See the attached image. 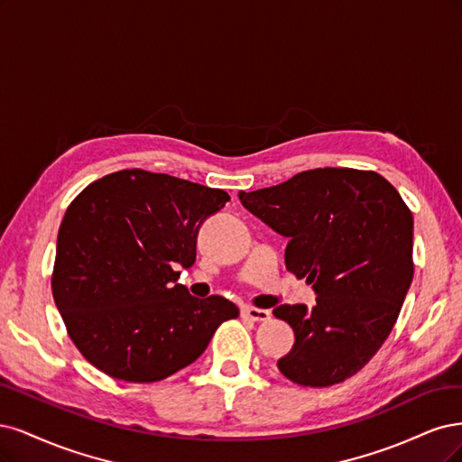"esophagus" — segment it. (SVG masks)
<instances>
[{
    "instance_id": "esophagus-1",
    "label": "esophagus",
    "mask_w": 462,
    "mask_h": 462,
    "mask_svg": "<svg viewBox=\"0 0 462 462\" xmlns=\"http://www.w3.org/2000/svg\"><path fill=\"white\" fill-rule=\"evenodd\" d=\"M242 317L253 320V322H264L271 319V310L266 309H255V307H244L242 309Z\"/></svg>"
}]
</instances>
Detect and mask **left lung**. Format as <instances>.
Masks as SVG:
<instances>
[{
	"label": "left lung",
	"instance_id": "left-lung-1",
	"mask_svg": "<svg viewBox=\"0 0 462 462\" xmlns=\"http://www.w3.org/2000/svg\"><path fill=\"white\" fill-rule=\"evenodd\" d=\"M242 205L288 237L286 269L307 278L317 305L273 312L295 334L278 368L326 388L356 374L390 336L412 282V215L383 176L315 169L278 186L240 191Z\"/></svg>",
	"mask_w": 462,
	"mask_h": 462
}]
</instances>
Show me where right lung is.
<instances>
[{"instance_id":"obj_1","label":"right lung","mask_w":462,"mask_h":462,"mask_svg":"<svg viewBox=\"0 0 462 462\" xmlns=\"http://www.w3.org/2000/svg\"><path fill=\"white\" fill-rule=\"evenodd\" d=\"M226 191L140 169L82 189L57 236L51 290L74 346L111 378L147 383L191 365L218 326L240 315L226 297L176 284L196 263L203 222Z\"/></svg>"}]
</instances>
